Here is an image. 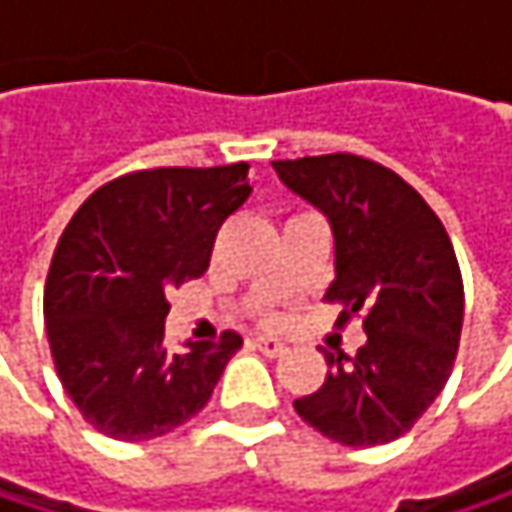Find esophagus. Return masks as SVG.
I'll list each match as a JSON object with an SVG mask.
<instances>
[{
	"instance_id": "obj_1",
	"label": "esophagus",
	"mask_w": 512,
	"mask_h": 512,
	"mask_svg": "<svg viewBox=\"0 0 512 512\" xmlns=\"http://www.w3.org/2000/svg\"><path fill=\"white\" fill-rule=\"evenodd\" d=\"M252 347L255 350H260L263 356H269V358H278V356H284L287 353V347L278 341V338H266V335H260V338H252Z\"/></svg>"
}]
</instances>
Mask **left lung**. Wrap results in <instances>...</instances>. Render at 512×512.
<instances>
[{
	"label": "left lung",
	"instance_id": "obj_1",
	"mask_svg": "<svg viewBox=\"0 0 512 512\" xmlns=\"http://www.w3.org/2000/svg\"><path fill=\"white\" fill-rule=\"evenodd\" d=\"M278 180L317 207L335 237L326 302L364 317L353 358L326 353V382L293 400L332 442L373 448L400 439L445 388L462 332V275L451 237L391 168L329 154L272 162Z\"/></svg>",
	"mask_w": 512,
	"mask_h": 512
}]
</instances>
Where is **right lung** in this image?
I'll list each match as a JSON object with an SVG mask.
<instances>
[{
	"instance_id": "right-lung-1",
	"label": "right lung",
	"mask_w": 512,
	"mask_h": 512,
	"mask_svg": "<svg viewBox=\"0 0 512 512\" xmlns=\"http://www.w3.org/2000/svg\"><path fill=\"white\" fill-rule=\"evenodd\" d=\"M249 165L151 168L100 186L64 228L44 287L58 379L103 436L145 442L195 418L237 332L165 344L168 293L210 266L222 222L249 198Z\"/></svg>"
}]
</instances>
